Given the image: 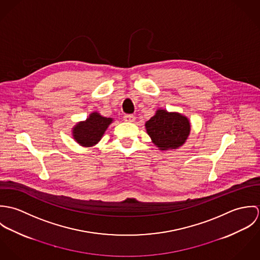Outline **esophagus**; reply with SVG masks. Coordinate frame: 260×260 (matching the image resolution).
Listing matches in <instances>:
<instances>
[{"label": "esophagus", "instance_id": "esophagus-1", "mask_svg": "<svg viewBox=\"0 0 260 260\" xmlns=\"http://www.w3.org/2000/svg\"><path fill=\"white\" fill-rule=\"evenodd\" d=\"M124 120L126 121V122H134L135 121V116L134 115H125L124 116Z\"/></svg>", "mask_w": 260, "mask_h": 260}]
</instances>
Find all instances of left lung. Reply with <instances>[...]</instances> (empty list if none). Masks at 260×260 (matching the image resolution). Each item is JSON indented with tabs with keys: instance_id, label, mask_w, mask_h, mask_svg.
<instances>
[{
	"instance_id": "obj_1",
	"label": "left lung",
	"mask_w": 260,
	"mask_h": 260,
	"mask_svg": "<svg viewBox=\"0 0 260 260\" xmlns=\"http://www.w3.org/2000/svg\"><path fill=\"white\" fill-rule=\"evenodd\" d=\"M145 128L153 144L161 151H167L176 150L185 144L191 124L181 113L159 108L145 123Z\"/></svg>"
}]
</instances>
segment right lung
<instances>
[{
    "mask_svg": "<svg viewBox=\"0 0 260 260\" xmlns=\"http://www.w3.org/2000/svg\"><path fill=\"white\" fill-rule=\"evenodd\" d=\"M112 122L113 118L104 117L97 111L92 112L85 121L78 122L72 128L73 139L83 147H92L102 139Z\"/></svg>",
    "mask_w": 260,
    "mask_h": 260,
    "instance_id": "add662e5",
    "label": "right lung"
}]
</instances>
